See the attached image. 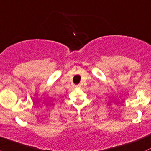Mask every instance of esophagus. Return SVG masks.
<instances>
[{
    "label": "esophagus",
    "instance_id": "esophagus-1",
    "mask_svg": "<svg viewBox=\"0 0 151 151\" xmlns=\"http://www.w3.org/2000/svg\"><path fill=\"white\" fill-rule=\"evenodd\" d=\"M76 88H80L81 87V85H78V86H76Z\"/></svg>",
    "mask_w": 151,
    "mask_h": 151
}]
</instances>
